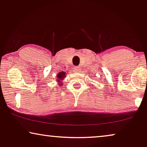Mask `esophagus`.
<instances>
[{
  "mask_svg": "<svg viewBox=\"0 0 147 147\" xmlns=\"http://www.w3.org/2000/svg\"><path fill=\"white\" fill-rule=\"evenodd\" d=\"M74 71H75L76 73H80V72L81 71V69H80V68H79L78 67H76L75 68H74Z\"/></svg>",
  "mask_w": 147,
  "mask_h": 147,
  "instance_id": "esophagus-1",
  "label": "esophagus"
}]
</instances>
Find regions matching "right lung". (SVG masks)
Returning <instances> with one entry per match:
<instances>
[{
    "label": "right lung",
    "instance_id": "right-lung-1",
    "mask_svg": "<svg viewBox=\"0 0 147 147\" xmlns=\"http://www.w3.org/2000/svg\"><path fill=\"white\" fill-rule=\"evenodd\" d=\"M66 75V73H65V72H62V73H59L58 74H57V81L58 82V84L60 85L62 84V82H61V80H63V78H64Z\"/></svg>",
    "mask_w": 147,
    "mask_h": 147
}]
</instances>
